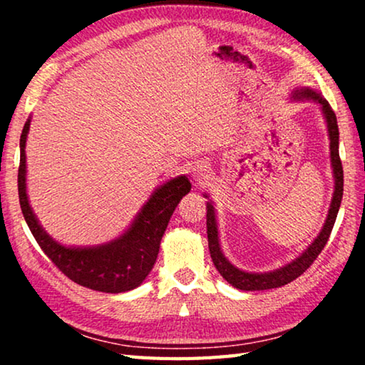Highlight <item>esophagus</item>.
I'll use <instances>...</instances> for the list:
<instances>
[{
  "mask_svg": "<svg viewBox=\"0 0 365 365\" xmlns=\"http://www.w3.org/2000/svg\"><path fill=\"white\" fill-rule=\"evenodd\" d=\"M191 174H193V178L196 182H206L207 178H209V165L206 164V163H196L195 165H193V172H191Z\"/></svg>",
  "mask_w": 365,
  "mask_h": 365,
  "instance_id": "esophagus-1",
  "label": "esophagus"
}]
</instances>
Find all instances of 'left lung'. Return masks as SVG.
<instances>
[{
  "mask_svg": "<svg viewBox=\"0 0 365 365\" xmlns=\"http://www.w3.org/2000/svg\"><path fill=\"white\" fill-rule=\"evenodd\" d=\"M292 101H311L316 103L322 110L327 133H329L330 140V163H331V172H333V196L329 207V214L324 222V227L320 233L314 238V242L307 246V248L301 252L298 257H294L292 262L282 265L279 269H274L270 272H248L243 269H238L237 265H233L225 257L224 251L220 248L219 242V225H217V214H215L214 202L209 200L206 202L207 215H206V227H207V243L209 251H211L212 262L215 269L219 270V274L230 283L232 287L243 289V292H261V289H270V288H279L287 285V283L293 282L298 277L309 269L316 257L320 255V251L324 250V246L329 242V237L331 233V228L335 225L336 214L339 211V205H341L343 197V168L341 160H339V132H338V123L336 115L333 113L329 101L325 100L322 93L317 90L311 88V86H296L292 91ZM205 197H209L205 193Z\"/></svg>",
  "mask_w": 365,
  "mask_h": 365,
  "instance_id": "1",
  "label": "left lung"
}]
</instances>
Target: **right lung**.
<instances>
[{
	"label": "right lung",
	"instance_id": "add662e5",
	"mask_svg": "<svg viewBox=\"0 0 365 365\" xmlns=\"http://www.w3.org/2000/svg\"><path fill=\"white\" fill-rule=\"evenodd\" d=\"M32 115L21 135V165L17 175L19 202L30 232L58 265V269L78 285L103 293H125L140 287L154 267L160 240L182 197L190 193L187 175L172 177L154 188L143 207L125 230L108 243L93 246L63 245L49 235L36 219L27 195L26 145Z\"/></svg>",
	"mask_w": 365,
	"mask_h": 365
}]
</instances>
